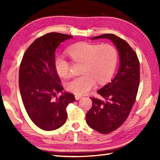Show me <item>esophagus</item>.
<instances>
[{
    "mask_svg": "<svg viewBox=\"0 0 160 160\" xmlns=\"http://www.w3.org/2000/svg\"><path fill=\"white\" fill-rule=\"evenodd\" d=\"M81 98H82V96H80V95H76V96H75V98H76V100H78L79 99H80Z\"/></svg>",
    "mask_w": 160,
    "mask_h": 160,
    "instance_id": "1",
    "label": "esophagus"
}]
</instances>
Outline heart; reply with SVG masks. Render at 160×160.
Returning <instances> with one entry per match:
<instances>
[{"mask_svg": "<svg viewBox=\"0 0 160 160\" xmlns=\"http://www.w3.org/2000/svg\"><path fill=\"white\" fill-rule=\"evenodd\" d=\"M67 53L74 62H83V76L74 78L67 82V89L77 95L86 94L96 85V81L102 84L113 77L118 64V52L108 44L78 42L67 49ZM57 74L67 78L70 74V63L62 56L54 63Z\"/></svg>", "mask_w": 160, "mask_h": 160, "instance_id": "obj_1", "label": "heart"}]
</instances>
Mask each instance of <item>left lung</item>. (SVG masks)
Masks as SVG:
<instances>
[{
	"mask_svg": "<svg viewBox=\"0 0 160 160\" xmlns=\"http://www.w3.org/2000/svg\"><path fill=\"white\" fill-rule=\"evenodd\" d=\"M100 38L111 40L116 47L120 66L113 79L97 91L105 100L91 98L92 107L86 115V122L95 131L107 134L124 123L133 106L140 84V62L134 50L123 39L111 33L91 39Z\"/></svg>",
	"mask_w": 160,
	"mask_h": 160,
	"instance_id": "obj_1",
	"label": "left lung"
}]
</instances>
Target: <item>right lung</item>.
Wrapping results in <instances>:
<instances>
[{
	"mask_svg": "<svg viewBox=\"0 0 160 160\" xmlns=\"http://www.w3.org/2000/svg\"><path fill=\"white\" fill-rule=\"evenodd\" d=\"M73 36L49 33L37 38L24 54L19 69V89L29 117L44 131L62 127L67 118V107L76 101L63 88L54 67L55 52L61 42ZM60 92L61 96L55 95Z\"/></svg>",
	"mask_w": 160,
	"mask_h": 160,
	"instance_id": "right-lung-1",
	"label": "right lung"
}]
</instances>
